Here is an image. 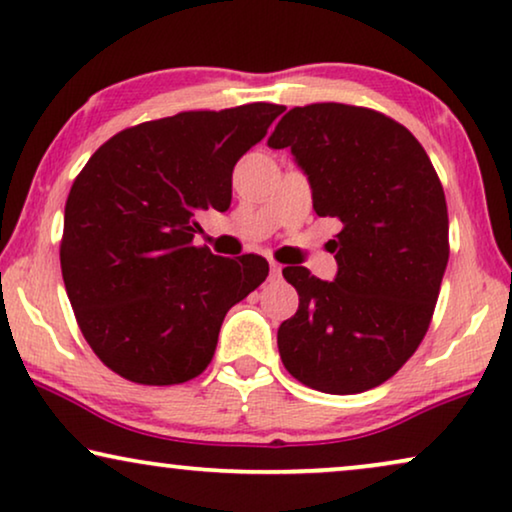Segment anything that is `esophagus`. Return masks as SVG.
<instances>
[{
  "label": "esophagus",
  "instance_id": "obj_1",
  "mask_svg": "<svg viewBox=\"0 0 512 512\" xmlns=\"http://www.w3.org/2000/svg\"><path fill=\"white\" fill-rule=\"evenodd\" d=\"M270 277H272V279L282 277V265H279L277 261H270Z\"/></svg>",
  "mask_w": 512,
  "mask_h": 512
}]
</instances>
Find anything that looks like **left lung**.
Returning <instances> with one entry per match:
<instances>
[{"label":"left lung","instance_id":"obj_1","mask_svg":"<svg viewBox=\"0 0 512 512\" xmlns=\"http://www.w3.org/2000/svg\"><path fill=\"white\" fill-rule=\"evenodd\" d=\"M291 149L328 242L333 282L284 268L298 312L277 331L286 370L324 394H361L415 354L431 324L450 244L438 174L408 128L373 109L324 102L286 111L268 137Z\"/></svg>","mask_w":512,"mask_h":512}]
</instances>
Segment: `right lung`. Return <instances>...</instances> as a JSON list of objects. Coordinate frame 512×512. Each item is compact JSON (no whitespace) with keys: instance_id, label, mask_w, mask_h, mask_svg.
<instances>
[{"instance_id":"obj_1","label":"right lung","mask_w":512,"mask_h":512,"mask_svg":"<svg viewBox=\"0 0 512 512\" xmlns=\"http://www.w3.org/2000/svg\"><path fill=\"white\" fill-rule=\"evenodd\" d=\"M284 107L184 111L118 132L76 177L60 265L79 328L104 366L181 384L212 361L223 317L268 277L263 256L193 247L195 216L226 212L233 167Z\"/></svg>"}]
</instances>
